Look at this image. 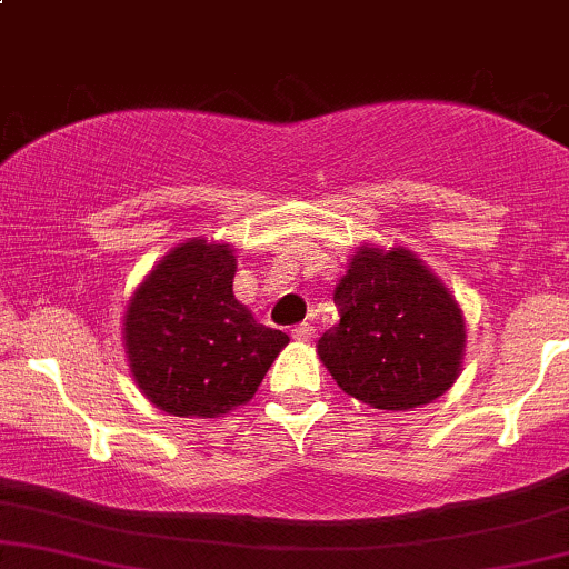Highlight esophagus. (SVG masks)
Listing matches in <instances>:
<instances>
[{"label": "esophagus", "mask_w": 569, "mask_h": 569, "mask_svg": "<svg viewBox=\"0 0 569 569\" xmlns=\"http://www.w3.org/2000/svg\"><path fill=\"white\" fill-rule=\"evenodd\" d=\"M291 337L293 339H299V342H310V339L312 337H316V326H312V323H299V326H293V329H291Z\"/></svg>", "instance_id": "1"}]
</instances>
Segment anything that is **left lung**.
Returning <instances> with one entry per match:
<instances>
[{
    "instance_id": "left-lung-1",
    "label": "left lung",
    "mask_w": 569,
    "mask_h": 569,
    "mask_svg": "<svg viewBox=\"0 0 569 569\" xmlns=\"http://www.w3.org/2000/svg\"><path fill=\"white\" fill-rule=\"evenodd\" d=\"M335 302L339 323L318 339V358L348 396L409 411L436 401L460 377L462 307L409 248L358 246Z\"/></svg>"
}]
</instances>
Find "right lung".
<instances>
[{
	"label": "right lung",
	"instance_id": "1",
	"mask_svg": "<svg viewBox=\"0 0 569 569\" xmlns=\"http://www.w3.org/2000/svg\"><path fill=\"white\" fill-rule=\"evenodd\" d=\"M230 243L189 238L136 286L122 345L136 388L173 417H224L262 385L289 335L257 323L232 293Z\"/></svg>",
	"mask_w": 569,
	"mask_h": 569
}]
</instances>
